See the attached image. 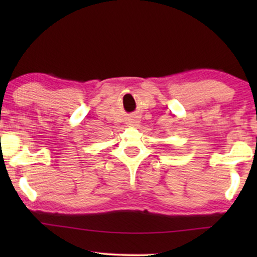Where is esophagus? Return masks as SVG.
Listing matches in <instances>:
<instances>
[{"instance_id": "esophagus-1", "label": "esophagus", "mask_w": 257, "mask_h": 257, "mask_svg": "<svg viewBox=\"0 0 257 257\" xmlns=\"http://www.w3.org/2000/svg\"><path fill=\"white\" fill-rule=\"evenodd\" d=\"M132 124H133V125H135V124H137V121H132Z\"/></svg>"}]
</instances>
